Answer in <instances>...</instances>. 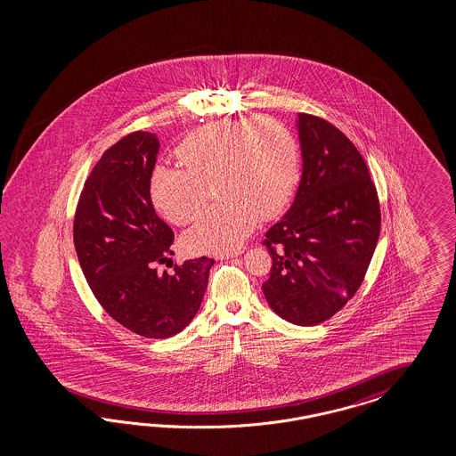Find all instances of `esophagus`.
I'll use <instances>...</instances> for the list:
<instances>
[{"instance_id": "1", "label": "esophagus", "mask_w": 456, "mask_h": 456, "mask_svg": "<svg viewBox=\"0 0 456 456\" xmlns=\"http://www.w3.org/2000/svg\"><path fill=\"white\" fill-rule=\"evenodd\" d=\"M242 254V250L240 248H237V250H232V252H224V254H219L217 256V259H232V257H237V256H240Z\"/></svg>"}]
</instances>
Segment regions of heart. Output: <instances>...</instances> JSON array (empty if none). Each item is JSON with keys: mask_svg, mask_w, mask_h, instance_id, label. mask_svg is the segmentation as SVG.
<instances>
[{"mask_svg": "<svg viewBox=\"0 0 456 456\" xmlns=\"http://www.w3.org/2000/svg\"><path fill=\"white\" fill-rule=\"evenodd\" d=\"M179 167H155L151 197L177 225L195 221L208 189L224 199L193 225L183 246L212 254L240 246L261 219L286 208L299 180V153L289 130L273 118L222 120L192 132L177 149Z\"/></svg>", "mask_w": 456, "mask_h": 456, "instance_id": "obj_1", "label": "heart"}]
</instances>
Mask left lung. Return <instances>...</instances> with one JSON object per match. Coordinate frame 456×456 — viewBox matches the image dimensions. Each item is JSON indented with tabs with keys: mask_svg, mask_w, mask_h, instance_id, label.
Returning a JSON list of instances; mask_svg holds the SVG:
<instances>
[{
	"mask_svg": "<svg viewBox=\"0 0 456 456\" xmlns=\"http://www.w3.org/2000/svg\"><path fill=\"white\" fill-rule=\"evenodd\" d=\"M303 177L288 214L263 240L271 309L297 326L332 318L356 294L381 229L379 199L354 143L328 120L297 113Z\"/></svg>",
	"mask_w": 456,
	"mask_h": 456,
	"instance_id": "8db88e82",
	"label": "left lung"
}]
</instances>
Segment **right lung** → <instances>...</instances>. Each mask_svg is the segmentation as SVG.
Instances as JSON below:
<instances>
[{"instance_id":"1","label":"right lung","mask_w":456,"mask_h":456,"mask_svg":"<svg viewBox=\"0 0 456 456\" xmlns=\"http://www.w3.org/2000/svg\"><path fill=\"white\" fill-rule=\"evenodd\" d=\"M159 140L151 132H132L100 157L83 185L73 242L94 296L107 314L143 338L166 339L182 331L197 314L208 289L214 259L170 261L174 231L153 208L151 175Z\"/></svg>"}]
</instances>
